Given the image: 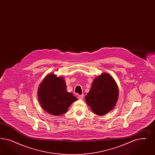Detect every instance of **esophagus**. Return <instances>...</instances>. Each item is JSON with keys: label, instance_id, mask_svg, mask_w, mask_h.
Here are the masks:
<instances>
[{"label": "esophagus", "instance_id": "esophagus-1", "mask_svg": "<svg viewBox=\"0 0 155 155\" xmlns=\"http://www.w3.org/2000/svg\"><path fill=\"white\" fill-rule=\"evenodd\" d=\"M78 98L79 99H83V98H84V95H78Z\"/></svg>", "mask_w": 155, "mask_h": 155}]
</instances>
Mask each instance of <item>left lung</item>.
Masks as SVG:
<instances>
[{
  "instance_id": "obj_1",
  "label": "left lung",
  "mask_w": 155,
  "mask_h": 155,
  "mask_svg": "<svg viewBox=\"0 0 155 155\" xmlns=\"http://www.w3.org/2000/svg\"><path fill=\"white\" fill-rule=\"evenodd\" d=\"M118 95V88L115 80L108 73H103L93 81L85 100L93 113L102 116L114 107Z\"/></svg>"
}]
</instances>
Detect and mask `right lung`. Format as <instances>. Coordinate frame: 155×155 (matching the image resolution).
<instances>
[{
	"instance_id": "obj_1",
	"label": "right lung",
	"mask_w": 155,
	"mask_h": 155,
	"mask_svg": "<svg viewBox=\"0 0 155 155\" xmlns=\"http://www.w3.org/2000/svg\"><path fill=\"white\" fill-rule=\"evenodd\" d=\"M38 98L42 108L53 115H61L68 111L71 103L77 100L66 90L63 77L51 73L46 76L40 84Z\"/></svg>"
}]
</instances>
